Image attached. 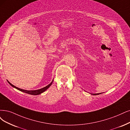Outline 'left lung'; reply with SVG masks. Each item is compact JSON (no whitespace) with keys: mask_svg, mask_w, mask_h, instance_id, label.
Segmentation results:
<instances>
[{"mask_svg":"<svg viewBox=\"0 0 130 130\" xmlns=\"http://www.w3.org/2000/svg\"><path fill=\"white\" fill-rule=\"evenodd\" d=\"M102 93H97V94H91V93H90L91 95H99V94H102Z\"/></svg>","mask_w":130,"mask_h":130,"instance_id":"1","label":"left lung"}]
</instances>
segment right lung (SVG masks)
Listing matches in <instances>:
<instances>
[{
	"instance_id": "right-lung-1",
	"label": "right lung",
	"mask_w": 130,
	"mask_h": 130,
	"mask_svg": "<svg viewBox=\"0 0 130 130\" xmlns=\"http://www.w3.org/2000/svg\"><path fill=\"white\" fill-rule=\"evenodd\" d=\"M8 84L10 85L11 86H12L13 87L15 88L16 89H17L18 90L21 91V92H22L23 93H26L27 94H30V95H39V94H41V93L44 92L46 90H47L48 88H49L50 87V86L52 85L53 81H54V80H52V81H51V83L49 84L48 85H47L46 86H45V87H43L41 89H37V90H25V89H21V88H19L17 87H16V86H14L13 85H12L11 83H10L9 82V81L7 80Z\"/></svg>"
}]
</instances>
